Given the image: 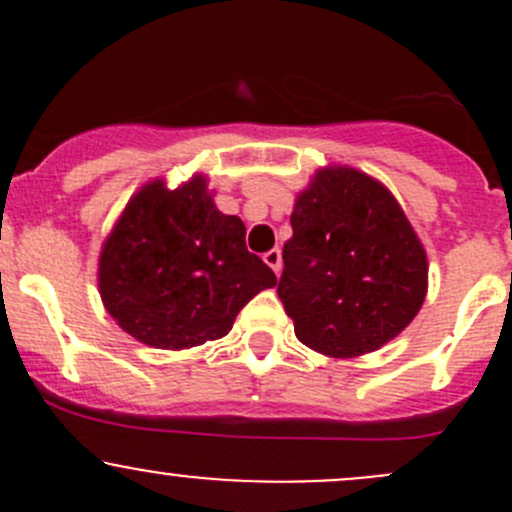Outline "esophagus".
<instances>
[{"mask_svg": "<svg viewBox=\"0 0 512 512\" xmlns=\"http://www.w3.org/2000/svg\"><path fill=\"white\" fill-rule=\"evenodd\" d=\"M265 262L272 267V272H275V275H280V272H282V252L277 250V247H275V250L265 252Z\"/></svg>", "mask_w": 512, "mask_h": 512, "instance_id": "34e87169", "label": "esophagus"}]
</instances>
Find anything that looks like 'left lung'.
<instances>
[{
    "label": "left lung",
    "instance_id": "8db88e82",
    "mask_svg": "<svg viewBox=\"0 0 512 512\" xmlns=\"http://www.w3.org/2000/svg\"><path fill=\"white\" fill-rule=\"evenodd\" d=\"M277 285L294 334L329 359L399 337L428 292V260L399 200L352 165H324L292 210Z\"/></svg>",
    "mask_w": 512,
    "mask_h": 512
}]
</instances>
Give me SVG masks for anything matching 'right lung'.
<instances>
[{
	"instance_id": "obj_1",
	"label": "right lung",
	"mask_w": 512,
	"mask_h": 512,
	"mask_svg": "<svg viewBox=\"0 0 512 512\" xmlns=\"http://www.w3.org/2000/svg\"><path fill=\"white\" fill-rule=\"evenodd\" d=\"M208 175L133 193L98 255V294L136 342L193 349L225 337L237 312L277 277L245 247V225L215 208Z\"/></svg>"
}]
</instances>
